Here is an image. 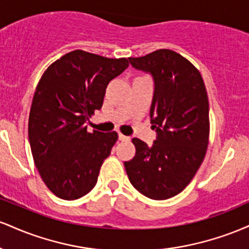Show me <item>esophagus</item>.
Returning <instances> with one entry per match:
<instances>
[{
  "label": "esophagus",
  "instance_id": "esophagus-1",
  "mask_svg": "<svg viewBox=\"0 0 249 249\" xmlns=\"http://www.w3.org/2000/svg\"><path fill=\"white\" fill-rule=\"evenodd\" d=\"M118 138H119V141H121V142H127V141H130V138H128V137L124 136V134H122V133L118 134Z\"/></svg>",
  "mask_w": 249,
  "mask_h": 249
}]
</instances>
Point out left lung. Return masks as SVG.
Wrapping results in <instances>:
<instances>
[{"instance_id":"left-lung-1","label":"left lung","mask_w":249,"mask_h":249,"mask_svg":"<svg viewBox=\"0 0 249 249\" xmlns=\"http://www.w3.org/2000/svg\"><path fill=\"white\" fill-rule=\"evenodd\" d=\"M128 61L153 78L150 117L157 139L148 146L133 138L136 156L124 162L125 170L133 187L147 198H172L190 184L206 154V88L198 69L176 51L160 49Z\"/></svg>"}]
</instances>
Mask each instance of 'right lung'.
Here are the masks:
<instances>
[{"mask_svg": "<svg viewBox=\"0 0 249 249\" xmlns=\"http://www.w3.org/2000/svg\"><path fill=\"white\" fill-rule=\"evenodd\" d=\"M127 67V58L75 50L53 62L39 79L28 134L39 176L58 198L78 199L95 187L118 134L90 133L85 124L101 110L108 83Z\"/></svg>", "mask_w": 249, "mask_h": 249, "instance_id": "right-lung-1", "label": "right lung"}]
</instances>
